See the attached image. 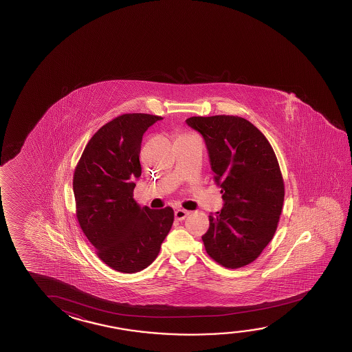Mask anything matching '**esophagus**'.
I'll use <instances>...</instances> for the list:
<instances>
[{"mask_svg": "<svg viewBox=\"0 0 352 352\" xmlns=\"http://www.w3.org/2000/svg\"><path fill=\"white\" fill-rule=\"evenodd\" d=\"M188 211L184 210V209H179V210L175 211V219L176 220L182 221L188 216Z\"/></svg>", "mask_w": 352, "mask_h": 352, "instance_id": "obj_1", "label": "esophagus"}]
</instances>
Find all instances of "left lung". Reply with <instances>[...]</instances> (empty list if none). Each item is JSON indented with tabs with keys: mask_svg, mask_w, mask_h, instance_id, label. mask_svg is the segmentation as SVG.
Segmentation results:
<instances>
[{
	"mask_svg": "<svg viewBox=\"0 0 352 352\" xmlns=\"http://www.w3.org/2000/svg\"><path fill=\"white\" fill-rule=\"evenodd\" d=\"M186 122L204 137L225 201L209 216L205 250L223 267H243L260 256L277 230L284 201L278 160L263 132L244 118L192 116Z\"/></svg>",
	"mask_w": 352,
	"mask_h": 352,
	"instance_id": "1",
	"label": "left lung"
}]
</instances>
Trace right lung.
<instances>
[{
	"instance_id": "right-lung-1",
	"label": "right lung",
	"mask_w": 352,
	"mask_h": 352,
	"mask_svg": "<svg viewBox=\"0 0 352 352\" xmlns=\"http://www.w3.org/2000/svg\"><path fill=\"white\" fill-rule=\"evenodd\" d=\"M162 119L142 113L116 116L89 140L74 171L80 227L100 260L118 272L148 267L173 226L170 206L154 210L133 199L142 137Z\"/></svg>"
}]
</instances>
